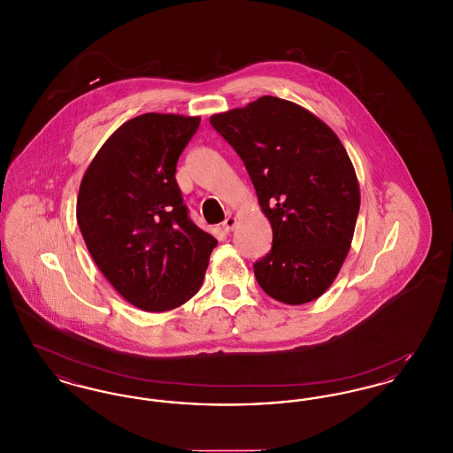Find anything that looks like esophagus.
<instances>
[{"mask_svg": "<svg viewBox=\"0 0 453 453\" xmlns=\"http://www.w3.org/2000/svg\"><path fill=\"white\" fill-rule=\"evenodd\" d=\"M234 226H236V217H226V220L222 222V229H224L226 233H231V231L234 229Z\"/></svg>", "mask_w": 453, "mask_h": 453, "instance_id": "obj_1", "label": "esophagus"}]
</instances>
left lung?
Masks as SVG:
<instances>
[{
    "mask_svg": "<svg viewBox=\"0 0 453 453\" xmlns=\"http://www.w3.org/2000/svg\"><path fill=\"white\" fill-rule=\"evenodd\" d=\"M242 159L273 241L255 263L259 287L301 305L321 297L351 246L360 211L355 168L342 141L309 110L277 96L211 117Z\"/></svg>",
    "mask_w": 453,
    "mask_h": 453,
    "instance_id": "1",
    "label": "left lung"
}]
</instances>
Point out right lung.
Listing matches in <instances>:
<instances>
[{"label": "right lung", "instance_id": "1", "mask_svg": "<svg viewBox=\"0 0 453 453\" xmlns=\"http://www.w3.org/2000/svg\"><path fill=\"white\" fill-rule=\"evenodd\" d=\"M200 117L144 113L96 152L80 185L76 217L88 251L132 305L165 312L190 301L217 239L188 217L174 173Z\"/></svg>", "mask_w": 453, "mask_h": 453}]
</instances>
